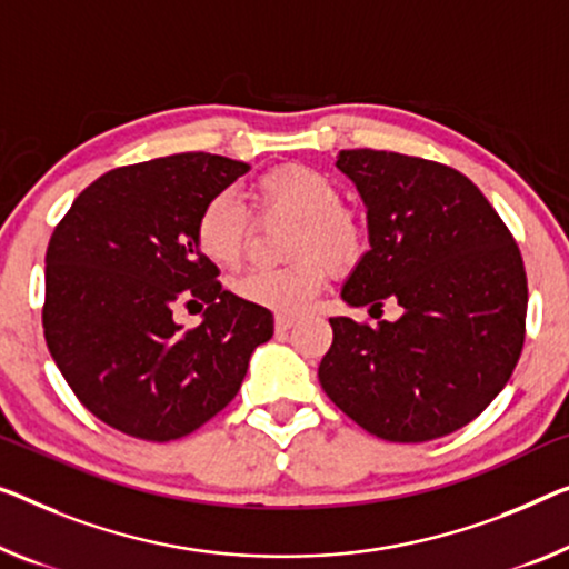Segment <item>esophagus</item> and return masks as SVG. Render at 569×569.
<instances>
[{"mask_svg":"<svg viewBox=\"0 0 569 569\" xmlns=\"http://www.w3.org/2000/svg\"><path fill=\"white\" fill-rule=\"evenodd\" d=\"M296 325L293 313H276V332H288Z\"/></svg>","mask_w":569,"mask_h":569,"instance_id":"34e87169","label":"esophagus"}]
</instances>
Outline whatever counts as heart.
Wrapping results in <instances>:
<instances>
[{"label": "heart", "instance_id": "1", "mask_svg": "<svg viewBox=\"0 0 569 569\" xmlns=\"http://www.w3.org/2000/svg\"><path fill=\"white\" fill-rule=\"evenodd\" d=\"M256 197L266 209H281L301 217L296 227V258H307L286 268H256L237 281V291L248 301L281 313H299L327 281V266L345 270L360 260L366 232L345 197L327 173L307 166H283L266 173L256 186ZM250 219L234 191H219L207 199L197 217L199 250L217 266H237L248 244Z\"/></svg>", "mask_w": 569, "mask_h": 569}]
</instances>
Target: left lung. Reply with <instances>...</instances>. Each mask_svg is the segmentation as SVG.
I'll list each match as a JSON object with an SVG mask.
<instances>
[{
	"instance_id": "left-lung-1",
	"label": "left lung",
	"mask_w": 569,
	"mask_h": 569,
	"mask_svg": "<svg viewBox=\"0 0 569 569\" xmlns=\"http://www.w3.org/2000/svg\"><path fill=\"white\" fill-rule=\"evenodd\" d=\"M370 250L342 286L347 307L396 301L376 327L332 317L319 383L347 417L388 442L452 435L503 391L519 362L527 273L501 217L455 168L386 150H342Z\"/></svg>"
}]
</instances>
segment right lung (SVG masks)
Segmentation results:
<instances>
[{"label": "right lung", "mask_w": 569, "mask_h": 569, "mask_svg": "<svg viewBox=\"0 0 569 569\" xmlns=\"http://www.w3.org/2000/svg\"><path fill=\"white\" fill-rule=\"evenodd\" d=\"M248 166L209 152L146 160L97 178L46 252V342L79 401L109 427L171 442L240 391L273 313L224 291L197 244V217ZM207 306L199 328L178 306Z\"/></svg>", "instance_id": "right-lung-1"}]
</instances>
